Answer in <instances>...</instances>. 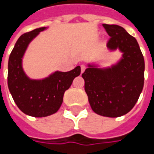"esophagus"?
<instances>
[{"label":"esophagus","instance_id":"1","mask_svg":"<svg viewBox=\"0 0 154 154\" xmlns=\"http://www.w3.org/2000/svg\"><path fill=\"white\" fill-rule=\"evenodd\" d=\"M80 68H81V73H83V72L85 71V69H86V66H85V65H81V66H80Z\"/></svg>","mask_w":154,"mask_h":154}]
</instances>
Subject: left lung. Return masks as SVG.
Here are the masks:
<instances>
[{
    "label": "left lung",
    "mask_w": 154,
    "mask_h": 154,
    "mask_svg": "<svg viewBox=\"0 0 154 154\" xmlns=\"http://www.w3.org/2000/svg\"><path fill=\"white\" fill-rule=\"evenodd\" d=\"M109 39L107 48L119 50L122 58L108 68L88 64L82 74L85 91L98 115L118 117L127 114L138 101L144 86L145 62L136 39L117 25L103 24Z\"/></svg>",
    "instance_id": "8db88e82"
}]
</instances>
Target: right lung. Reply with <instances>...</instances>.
I'll use <instances>...</instances> for the list:
<instances>
[{
	"label": "right lung",
	"instance_id": "add662e5",
	"mask_svg": "<svg viewBox=\"0 0 154 154\" xmlns=\"http://www.w3.org/2000/svg\"><path fill=\"white\" fill-rule=\"evenodd\" d=\"M41 27L21 35L17 40L8 60V85L15 103L22 112L34 117H45L56 113L63 101L64 92L80 74V67L71 71H56L42 80H32L22 68V59L29 44L40 32Z\"/></svg>",
	"mask_w": 154,
	"mask_h": 154
}]
</instances>
